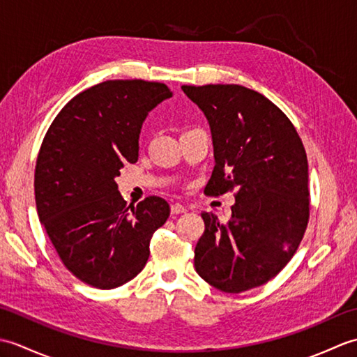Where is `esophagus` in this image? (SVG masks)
Returning <instances> with one entry per match:
<instances>
[{"label":"esophagus","mask_w":357,"mask_h":357,"mask_svg":"<svg viewBox=\"0 0 357 357\" xmlns=\"http://www.w3.org/2000/svg\"><path fill=\"white\" fill-rule=\"evenodd\" d=\"M187 208L183 206V204H173V206L170 207V213L174 216V215H183L185 213Z\"/></svg>","instance_id":"esophagus-1"}]
</instances>
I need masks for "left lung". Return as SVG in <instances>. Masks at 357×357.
I'll list each match as a JSON object with an SVG mask.
<instances>
[{"label":"left lung","instance_id":"left-lung-1","mask_svg":"<svg viewBox=\"0 0 357 357\" xmlns=\"http://www.w3.org/2000/svg\"><path fill=\"white\" fill-rule=\"evenodd\" d=\"M207 118L215 170L211 196L236 192L229 222L202 213L195 248L198 275L225 293L268 282L298 250L307 229L308 162L298 132L264 95L238 84L183 86Z\"/></svg>","mask_w":357,"mask_h":357}]
</instances>
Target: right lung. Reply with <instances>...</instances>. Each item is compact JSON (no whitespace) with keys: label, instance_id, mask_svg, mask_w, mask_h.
<instances>
[{"label":"right lung","instance_id":"obj_1","mask_svg":"<svg viewBox=\"0 0 357 357\" xmlns=\"http://www.w3.org/2000/svg\"><path fill=\"white\" fill-rule=\"evenodd\" d=\"M173 93L162 82L104 81L67 102L44 136L35 169L40 221L64 265L110 290L146 265L150 241L170 215L162 198L127 207L116 178L138 161L149 112Z\"/></svg>","mask_w":357,"mask_h":357}]
</instances>
